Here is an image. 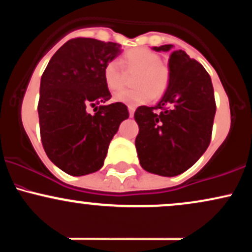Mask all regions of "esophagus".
I'll use <instances>...</instances> for the list:
<instances>
[{"label": "esophagus", "instance_id": "obj_1", "mask_svg": "<svg viewBox=\"0 0 252 252\" xmlns=\"http://www.w3.org/2000/svg\"><path fill=\"white\" fill-rule=\"evenodd\" d=\"M128 110H129V115H130V117H132V116H134V112H135V106H132V105H129V106H128Z\"/></svg>", "mask_w": 252, "mask_h": 252}]
</instances>
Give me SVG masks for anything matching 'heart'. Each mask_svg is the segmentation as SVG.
Wrapping results in <instances>:
<instances>
[{
    "label": "heart",
    "instance_id": "b5f03b06",
    "mask_svg": "<svg viewBox=\"0 0 252 252\" xmlns=\"http://www.w3.org/2000/svg\"><path fill=\"white\" fill-rule=\"evenodd\" d=\"M123 62L126 71H137L135 76V89L122 90L115 94L117 102L140 105L148 103L153 97H161L168 89L170 71L161 63V58L146 48H134L126 52ZM103 78L110 91H117L124 85V71L117 60H111L103 70Z\"/></svg>",
    "mask_w": 252,
    "mask_h": 252
}]
</instances>
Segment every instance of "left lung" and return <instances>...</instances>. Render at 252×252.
I'll return each instance as SVG.
<instances>
[{
  "label": "left lung",
  "mask_w": 252,
  "mask_h": 252,
  "mask_svg": "<svg viewBox=\"0 0 252 252\" xmlns=\"http://www.w3.org/2000/svg\"><path fill=\"white\" fill-rule=\"evenodd\" d=\"M168 63L170 82L162 99L155 106L136 109L140 131L135 146L143 169L175 176L192 167L209 147L216 100L210 74L200 63L179 50L170 54Z\"/></svg>",
  "instance_id": "obj_1"
}]
</instances>
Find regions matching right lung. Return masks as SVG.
I'll list each match as a JSON object with an SVG mask.
<instances>
[{
    "label": "right lung",
    "mask_w": 252,
    "mask_h": 252,
    "mask_svg": "<svg viewBox=\"0 0 252 252\" xmlns=\"http://www.w3.org/2000/svg\"><path fill=\"white\" fill-rule=\"evenodd\" d=\"M120 53L118 43L74 37L43 71L37 104L41 142L48 158L67 174L86 175L102 168L110 141L129 117L123 103L102 105L111 98L103 70ZM97 103L96 112L89 114V106Z\"/></svg>",
    "instance_id": "add662e5"
}]
</instances>
